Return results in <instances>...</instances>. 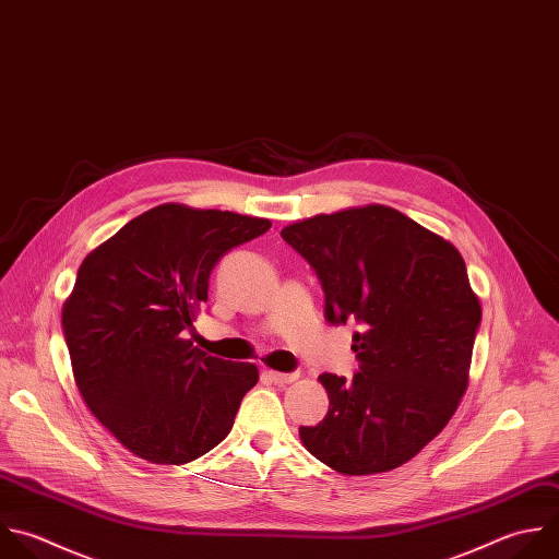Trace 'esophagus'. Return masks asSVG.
<instances>
[{
	"instance_id": "1",
	"label": "esophagus",
	"mask_w": 559,
	"mask_h": 559,
	"mask_svg": "<svg viewBox=\"0 0 559 559\" xmlns=\"http://www.w3.org/2000/svg\"><path fill=\"white\" fill-rule=\"evenodd\" d=\"M269 378L275 382V384H290L299 378L297 371H290V373H284V371H269Z\"/></svg>"
}]
</instances>
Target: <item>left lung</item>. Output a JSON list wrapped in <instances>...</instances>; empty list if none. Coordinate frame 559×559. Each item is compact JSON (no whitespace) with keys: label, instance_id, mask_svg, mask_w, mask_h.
I'll return each mask as SVG.
<instances>
[{"label":"left lung","instance_id":"obj_1","mask_svg":"<svg viewBox=\"0 0 559 559\" xmlns=\"http://www.w3.org/2000/svg\"><path fill=\"white\" fill-rule=\"evenodd\" d=\"M282 238L314 269L325 319L354 332L352 380L321 373L330 408L301 426L310 454L341 474H378L437 437L467 386L480 325L461 253L386 205L288 225Z\"/></svg>","mask_w":559,"mask_h":559}]
</instances>
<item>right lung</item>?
<instances>
[{"mask_svg": "<svg viewBox=\"0 0 559 559\" xmlns=\"http://www.w3.org/2000/svg\"><path fill=\"white\" fill-rule=\"evenodd\" d=\"M271 221L166 203L81 264L63 306L74 378L90 411L140 459L181 465L218 445L258 382L253 362L186 338L221 258Z\"/></svg>", "mask_w": 559, "mask_h": 559, "instance_id": "add662e5", "label": "right lung"}]
</instances>
